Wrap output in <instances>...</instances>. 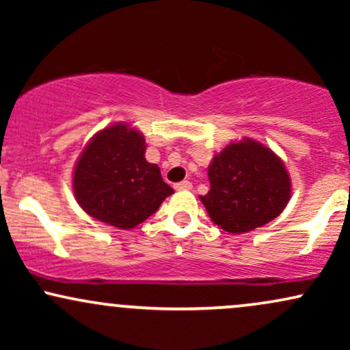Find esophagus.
I'll list each match as a JSON object with an SVG mask.
<instances>
[{"instance_id": "obj_1", "label": "esophagus", "mask_w": 350, "mask_h": 350, "mask_svg": "<svg viewBox=\"0 0 350 350\" xmlns=\"http://www.w3.org/2000/svg\"><path fill=\"white\" fill-rule=\"evenodd\" d=\"M174 189L176 191H189V189H192V183L191 180H180V183L174 184Z\"/></svg>"}]
</instances>
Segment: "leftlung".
<instances>
[{
  "label": "left lung",
  "mask_w": 350,
  "mask_h": 350,
  "mask_svg": "<svg viewBox=\"0 0 350 350\" xmlns=\"http://www.w3.org/2000/svg\"><path fill=\"white\" fill-rule=\"evenodd\" d=\"M207 174L211 191L200 196V202L212 222L230 234L271 222L291 196V179L283 161L250 138L230 143L215 154Z\"/></svg>",
  "instance_id": "1"
}]
</instances>
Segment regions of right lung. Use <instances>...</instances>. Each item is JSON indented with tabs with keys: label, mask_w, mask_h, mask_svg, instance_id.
<instances>
[{
	"label": "right lung",
	"mask_w": 350,
	"mask_h": 350,
	"mask_svg": "<svg viewBox=\"0 0 350 350\" xmlns=\"http://www.w3.org/2000/svg\"><path fill=\"white\" fill-rule=\"evenodd\" d=\"M144 136L126 123L98 131L74 170V194L94 219L130 230L154 214L172 187L144 159Z\"/></svg>",
	"instance_id": "add662e5"
}]
</instances>
